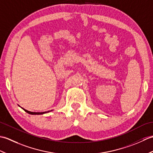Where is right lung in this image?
<instances>
[{"label": "right lung", "instance_id": "obj_1", "mask_svg": "<svg viewBox=\"0 0 153 153\" xmlns=\"http://www.w3.org/2000/svg\"><path fill=\"white\" fill-rule=\"evenodd\" d=\"M22 108L23 110H24L27 113L30 114H33V115H36V114H37V115H39V114H45V113H48V112H49L52 111V110H49V111H47V112H30V111H28V110H25V109L23 108Z\"/></svg>", "mask_w": 153, "mask_h": 153}]
</instances>
